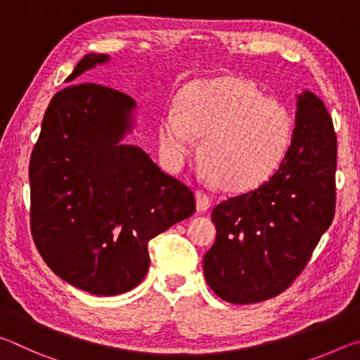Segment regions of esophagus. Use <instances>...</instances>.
Instances as JSON below:
<instances>
[{
  "label": "esophagus",
  "mask_w": 360,
  "mask_h": 360,
  "mask_svg": "<svg viewBox=\"0 0 360 360\" xmlns=\"http://www.w3.org/2000/svg\"><path fill=\"white\" fill-rule=\"evenodd\" d=\"M195 198H197V210L200 212L208 211L211 206V198L206 195L203 191H197L195 192Z\"/></svg>",
  "instance_id": "34e87169"
}]
</instances>
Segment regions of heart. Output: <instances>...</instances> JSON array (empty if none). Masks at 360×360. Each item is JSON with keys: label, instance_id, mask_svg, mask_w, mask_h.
Instances as JSON below:
<instances>
[{"label": "heart", "instance_id": "1", "mask_svg": "<svg viewBox=\"0 0 360 360\" xmlns=\"http://www.w3.org/2000/svg\"><path fill=\"white\" fill-rule=\"evenodd\" d=\"M294 122L281 103L266 98L255 84L222 76L197 81L182 90L179 109L160 119V144L169 162L179 165L197 141L206 176L229 192L260 186L283 162Z\"/></svg>", "mask_w": 360, "mask_h": 360}]
</instances>
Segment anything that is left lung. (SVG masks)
I'll return each instance as SVG.
<instances>
[{"mask_svg":"<svg viewBox=\"0 0 360 360\" xmlns=\"http://www.w3.org/2000/svg\"><path fill=\"white\" fill-rule=\"evenodd\" d=\"M337 136L318 96H297L295 129L265 182L212 210L217 235L205 279L222 300L249 304L281 294L307 266L335 214Z\"/></svg>","mask_w":360,"mask_h":360,"instance_id":"1","label":"left lung"}]
</instances>
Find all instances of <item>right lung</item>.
Returning <instances> with one entry per match:
<instances>
[{"mask_svg":"<svg viewBox=\"0 0 360 360\" xmlns=\"http://www.w3.org/2000/svg\"><path fill=\"white\" fill-rule=\"evenodd\" d=\"M108 60L87 53L66 82ZM135 108L106 85H68L49 103L30 158L34 245L57 276L95 295L136 288L148 243L195 211L191 188L141 148L120 144Z\"/></svg>","mask_w":360,"mask_h":360,"instance_id":"right-lung-1","label":"right lung"}]
</instances>
